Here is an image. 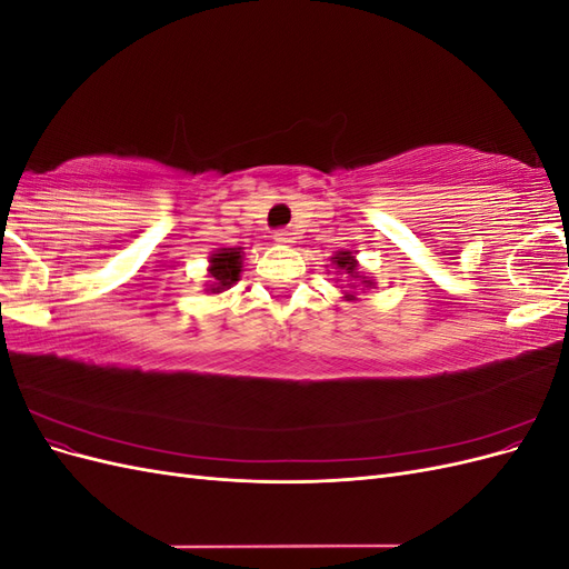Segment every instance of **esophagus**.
I'll use <instances>...</instances> for the list:
<instances>
[{"label": "esophagus", "mask_w": 569, "mask_h": 569, "mask_svg": "<svg viewBox=\"0 0 569 569\" xmlns=\"http://www.w3.org/2000/svg\"><path fill=\"white\" fill-rule=\"evenodd\" d=\"M272 239L278 244H295V237H291V232H287V230H278L272 234Z\"/></svg>", "instance_id": "34e87169"}]
</instances>
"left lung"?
Masks as SVG:
<instances>
[{
  "label": "left lung",
  "instance_id": "left-lung-1",
  "mask_svg": "<svg viewBox=\"0 0 569 569\" xmlns=\"http://www.w3.org/2000/svg\"><path fill=\"white\" fill-rule=\"evenodd\" d=\"M332 270L327 272H335V280L341 287V301H358L360 295H366V291L375 289V280L370 274L360 268L358 258L351 249H339L332 253Z\"/></svg>",
  "mask_w": 569,
  "mask_h": 569
}]
</instances>
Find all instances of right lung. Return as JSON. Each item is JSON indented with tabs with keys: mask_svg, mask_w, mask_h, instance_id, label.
Segmentation results:
<instances>
[{
	"mask_svg": "<svg viewBox=\"0 0 569 569\" xmlns=\"http://www.w3.org/2000/svg\"><path fill=\"white\" fill-rule=\"evenodd\" d=\"M244 268V249L242 247H220L209 256V284L206 295H220L230 289Z\"/></svg>",
	"mask_w": 569,
	"mask_h": 569,
	"instance_id": "add662e5",
	"label": "right lung"
}]
</instances>
